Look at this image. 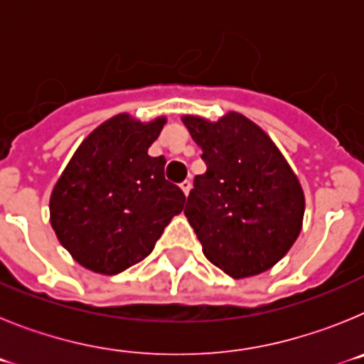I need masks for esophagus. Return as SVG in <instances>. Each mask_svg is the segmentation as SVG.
<instances>
[{"mask_svg": "<svg viewBox=\"0 0 364 364\" xmlns=\"http://www.w3.org/2000/svg\"><path fill=\"white\" fill-rule=\"evenodd\" d=\"M191 186H193L191 180H184V182L180 184V188H182V191H184L186 195H189V191H191Z\"/></svg>", "mask_w": 364, "mask_h": 364, "instance_id": "1", "label": "esophagus"}]
</instances>
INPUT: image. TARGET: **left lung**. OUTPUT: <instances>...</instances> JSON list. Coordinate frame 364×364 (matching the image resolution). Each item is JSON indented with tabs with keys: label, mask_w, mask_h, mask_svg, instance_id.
<instances>
[{
	"label": "left lung",
	"mask_w": 364,
	"mask_h": 364,
	"mask_svg": "<svg viewBox=\"0 0 364 364\" xmlns=\"http://www.w3.org/2000/svg\"><path fill=\"white\" fill-rule=\"evenodd\" d=\"M182 122L208 166L184 208L204 255L233 279L273 268L301 233L304 191L297 175L240 112L217 122L186 114Z\"/></svg>",
	"instance_id": "obj_1"
}]
</instances>
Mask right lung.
Segmentation results:
<instances>
[{"instance_id":"right-lung-1","label":"right lung","mask_w":364,"mask_h":364,"mask_svg":"<svg viewBox=\"0 0 364 364\" xmlns=\"http://www.w3.org/2000/svg\"><path fill=\"white\" fill-rule=\"evenodd\" d=\"M166 117L140 122L120 112L74 151L50 193V226L83 268L117 275L153 252L186 197L147 149Z\"/></svg>"}]
</instances>
